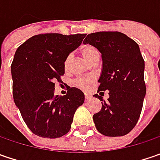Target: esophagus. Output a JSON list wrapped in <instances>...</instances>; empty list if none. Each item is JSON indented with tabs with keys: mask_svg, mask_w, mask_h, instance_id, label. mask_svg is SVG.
Listing matches in <instances>:
<instances>
[{
	"mask_svg": "<svg viewBox=\"0 0 160 160\" xmlns=\"http://www.w3.org/2000/svg\"><path fill=\"white\" fill-rule=\"evenodd\" d=\"M84 97H85V102H88L90 99H91V96H90L89 94H87V93H85Z\"/></svg>",
	"mask_w": 160,
	"mask_h": 160,
	"instance_id": "esophagus-1",
	"label": "esophagus"
}]
</instances>
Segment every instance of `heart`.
<instances>
[{
	"mask_svg": "<svg viewBox=\"0 0 160 160\" xmlns=\"http://www.w3.org/2000/svg\"><path fill=\"white\" fill-rule=\"evenodd\" d=\"M80 51H81V54L83 55V58H85L88 62L92 63V64L100 59V52H99V50L95 46L92 45V44H83L81 47ZM71 58H72L71 54L68 55L67 58H65L64 67L66 68H68L69 64H70ZM92 82H93V77H81V78L76 79L75 85L78 88L86 90Z\"/></svg>",
	"mask_w": 160,
	"mask_h": 160,
	"instance_id": "obj_1",
	"label": "heart"
}]
</instances>
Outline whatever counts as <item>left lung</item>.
Masks as SVG:
<instances>
[{"instance_id":"1","label":"left lung","mask_w":160,"mask_h":160,"mask_svg":"<svg viewBox=\"0 0 160 160\" xmlns=\"http://www.w3.org/2000/svg\"><path fill=\"white\" fill-rule=\"evenodd\" d=\"M95 46L102 53V75L98 92L108 91L109 98L92 118L99 132L106 136L126 135L136 126L143 105L146 86L144 60L139 45L120 32L89 34L83 42Z\"/></svg>"}]
</instances>
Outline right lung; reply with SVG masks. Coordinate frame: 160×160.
<instances>
[{
	"label": "right lung",
	"mask_w": 160,
	"mask_h": 160,
	"mask_svg": "<svg viewBox=\"0 0 160 160\" xmlns=\"http://www.w3.org/2000/svg\"><path fill=\"white\" fill-rule=\"evenodd\" d=\"M85 34H37L22 43L11 64L16 106L28 128L43 138H58L70 130L84 94L69 87L67 94H54L55 82L65 73L64 61L79 46Z\"/></svg>",
	"instance_id": "obj_1"
}]
</instances>
